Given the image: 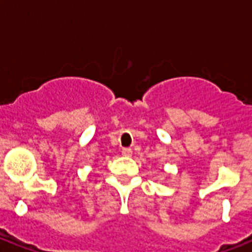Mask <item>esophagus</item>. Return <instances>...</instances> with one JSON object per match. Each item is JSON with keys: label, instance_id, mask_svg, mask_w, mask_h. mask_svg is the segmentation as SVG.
<instances>
[{"label": "esophagus", "instance_id": "esophagus-1", "mask_svg": "<svg viewBox=\"0 0 252 252\" xmlns=\"http://www.w3.org/2000/svg\"><path fill=\"white\" fill-rule=\"evenodd\" d=\"M122 154L124 157H130V156H132V149H129V148H124V149L122 150Z\"/></svg>", "mask_w": 252, "mask_h": 252}]
</instances>
